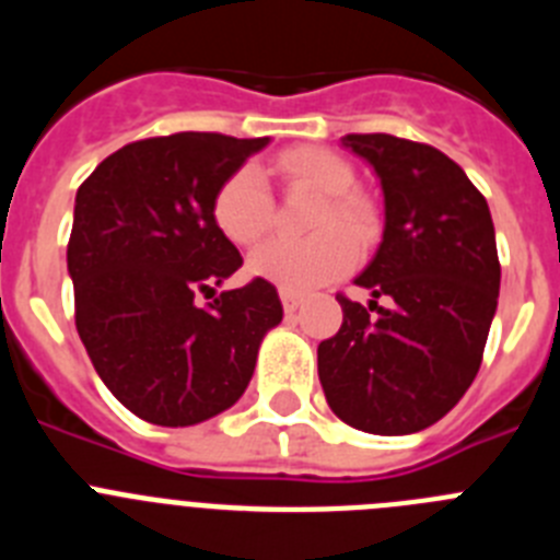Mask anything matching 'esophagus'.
Returning a JSON list of instances; mask_svg holds the SVG:
<instances>
[{
  "label": "esophagus",
  "instance_id": "obj_1",
  "mask_svg": "<svg viewBox=\"0 0 560 560\" xmlns=\"http://www.w3.org/2000/svg\"><path fill=\"white\" fill-rule=\"evenodd\" d=\"M280 300H283L285 314H294V311L303 305V296L296 294V291H289V289H280Z\"/></svg>",
  "mask_w": 560,
  "mask_h": 560
}]
</instances>
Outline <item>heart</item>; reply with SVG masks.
Segmentation results:
<instances>
[{"instance_id":"b5f03b06","label":"heart","mask_w":560,"mask_h":560,"mask_svg":"<svg viewBox=\"0 0 560 560\" xmlns=\"http://www.w3.org/2000/svg\"><path fill=\"white\" fill-rule=\"evenodd\" d=\"M277 171L289 185L308 187L325 196L316 207V235L305 241L271 237L249 257V271L289 291H308L328 283L355 264L357 241L373 235V207L353 192L355 173L348 160L328 148L300 145L277 156ZM275 215L271 192L264 171L257 165H241L226 176L212 196V221L237 246H252L266 235ZM348 229L354 236L343 232Z\"/></svg>"}]
</instances>
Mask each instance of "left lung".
<instances>
[{"label": "left lung", "instance_id": "1", "mask_svg": "<svg viewBox=\"0 0 560 560\" xmlns=\"http://www.w3.org/2000/svg\"><path fill=\"white\" fill-rule=\"evenodd\" d=\"M341 145L373 165L384 235L355 285L336 294L339 334L316 350L336 418L370 434L438 423L477 378L499 300L488 201L446 153L393 133H348Z\"/></svg>", "mask_w": 560, "mask_h": 560}]
</instances>
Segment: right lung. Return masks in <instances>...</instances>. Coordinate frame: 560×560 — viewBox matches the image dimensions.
<instances>
[{
    "label": "right lung",
    "instance_id": "right-lung-1",
    "mask_svg": "<svg viewBox=\"0 0 560 560\" xmlns=\"http://www.w3.org/2000/svg\"><path fill=\"white\" fill-rule=\"evenodd\" d=\"M266 145L210 131L151 137L78 187L67 246L78 336L114 398L148 423L192 427L230 409L283 319L264 277L195 303L244 264L212 221V196Z\"/></svg>",
    "mask_w": 560,
    "mask_h": 560
}]
</instances>
